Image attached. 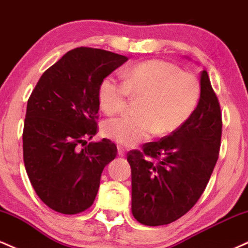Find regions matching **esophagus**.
I'll return each instance as SVG.
<instances>
[{"mask_svg":"<svg viewBox=\"0 0 248 248\" xmlns=\"http://www.w3.org/2000/svg\"><path fill=\"white\" fill-rule=\"evenodd\" d=\"M118 155L121 156V157H124V156H126V149H124V147L118 146Z\"/></svg>","mask_w":248,"mask_h":248,"instance_id":"obj_1","label":"esophagus"}]
</instances>
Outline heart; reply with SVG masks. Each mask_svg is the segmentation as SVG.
I'll return each mask as SVG.
<instances>
[{
    "mask_svg": "<svg viewBox=\"0 0 248 248\" xmlns=\"http://www.w3.org/2000/svg\"><path fill=\"white\" fill-rule=\"evenodd\" d=\"M196 76L166 61L141 62L126 72L124 80L108 75L100 81L98 100L107 114L126 108L130 96L140 99L136 114L108 119L102 134L122 146H135L153 134L169 135L183 127L201 100Z\"/></svg>",
    "mask_w": 248,
    "mask_h": 248,
    "instance_id": "obj_1",
    "label": "heart"
}]
</instances>
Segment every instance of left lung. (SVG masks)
<instances>
[{"instance_id": "obj_1", "label": "left lung", "mask_w": 248, "mask_h": 248, "mask_svg": "<svg viewBox=\"0 0 248 248\" xmlns=\"http://www.w3.org/2000/svg\"><path fill=\"white\" fill-rule=\"evenodd\" d=\"M201 100L183 127L140 150H130L132 213L139 223L160 226L177 220L197 203L217 163L221 140L218 98L205 70Z\"/></svg>"}]
</instances>
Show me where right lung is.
Masks as SVG:
<instances>
[{"instance_id":"obj_1","label":"right lung","mask_w":248,"mask_h":248,"mask_svg":"<svg viewBox=\"0 0 248 248\" xmlns=\"http://www.w3.org/2000/svg\"><path fill=\"white\" fill-rule=\"evenodd\" d=\"M128 58L77 47L43 73L28 100L23 129L25 170L38 197L64 215L93 204L104 168L118 149L112 141L90 142L98 132V88Z\"/></svg>"}]
</instances>
